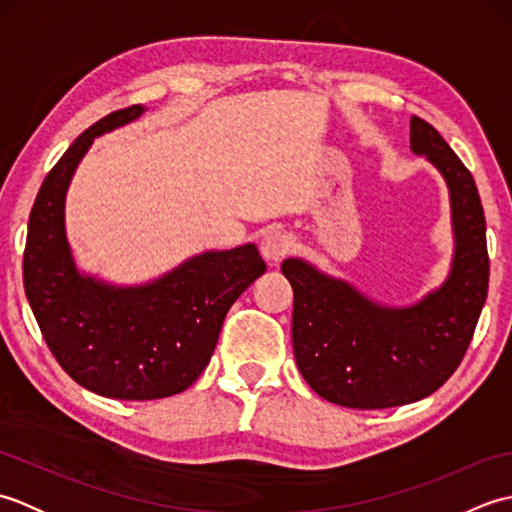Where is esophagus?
Masks as SVG:
<instances>
[{
  "instance_id": "obj_1",
  "label": "esophagus",
  "mask_w": 512,
  "mask_h": 512,
  "mask_svg": "<svg viewBox=\"0 0 512 512\" xmlns=\"http://www.w3.org/2000/svg\"><path fill=\"white\" fill-rule=\"evenodd\" d=\"M292 250V237L281 231H270L262 237V257L270 266H277Z\"/></svg>"
}]
</instances>
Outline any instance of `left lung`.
<instances>
[{"label": "left lung", "mask_w": 512, "mask_h": 512, "mask_svg": "<svg viewBox=\"0 0 512 512\" xmlns=\"http://www.w3.org/2000/svg\"><path fill=\"white\" fill-rule=\"evenodd\" d=\"M409 143L449 189L453 257L438 288L409 306H387L301 257L281 264L295 292L292 350L299 372L321 398L341 407L385 409L433 394L458 369L486 301V220L471 171L418 116H411Z\"/></svg>", "instance_id": "8db88e82"}]
</instances>
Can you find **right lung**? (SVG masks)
I'll return each instance as SVG.
<instances>
[{"label": "right lung", "mask_w": 512, "mask_h": 512, "mask_svg": "<svg viewBox=\"0 0 512 512\" xmlns=\"http://www.w3.org/2000/svg\"><path fill=\"white\" fill-rule=\"evenodd\" d=\"M145 112H112L74 140L37 193L24 253V290L50 352L81 387L118 400L167 398L193 385L228 308L266 273L255 244L204 250L143 284H112L79 268L65 228L76 167L94 138Z\"/></svg>", "instance_id": "right-lung-1"}]
</instances>
